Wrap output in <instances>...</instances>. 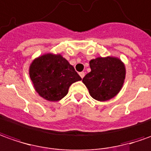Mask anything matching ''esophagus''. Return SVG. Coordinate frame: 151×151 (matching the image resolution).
<instances>
[{
  "instance_id": "esophagus-1",
  "label": "esophagus",
  "mask_w": 151,
  "mask_h": 151,
  "mask_svg": "<svg viewBox=\"0 0 151 151\" xmlns=\"http://www.w3.org/2000/svg\"><path fill=\"white\" fill-rule=\"evenodd\" d=\"M79 75H80V77L83 78L84 76H85V73H84V72H81V73H79Z\"/></svg>"
}]
</instances>
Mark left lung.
<instances>
[{"label":"left lung","instance_id":"1","mask_svg":"<svg viewBox=\"0 0 151 151\" xmlns=\"http://www.w3.org/2000/svg\"><path fill=\"white\" fill-rule=\"evenodd\" d=\"M91 72L83 78L89 93L97 101H107L114 97L122 88L126 68L117 58L106 57L92 59Z\"/></svg>","mask_w":151,"mask_h":151}]
</instances>
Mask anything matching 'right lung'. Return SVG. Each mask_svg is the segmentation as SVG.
Wrapping results in <instances>:
<instances>
[{
    "label": "right lung",
    "instance_id": "right-lung-1",
    "mask_svg": "<svg viewBox=\"0 0 151 151\" xmlns=\"http://www.w3.org/2000/svg\"><path fill=\"white\" fill-rule=\"evenodd\" d=\"M29 77L39 95L51 101L62 99L72 83L82 80L65 58L52 54L42 55L33 61Z\"/></svg>",
    "mask_w": 151,
    "mask_h": 151
}]
</instances>
